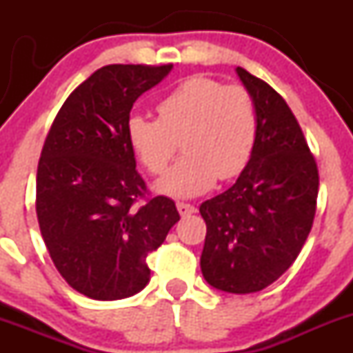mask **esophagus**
Here are the masks:
<instances>
[{
	"mask_svg": "<svg viewBox=\"0 0 353 353\" xmlns=\"http://www.w3.org/2000/svg\"><path fill=\"white\" fill-rule=\"evenodd\" d=\"M177 210H179L181 216H188V215H191V213L196 212V206L191 205V203L177 201Z\"/></svg>",
	"mask_w": 353,
	"mask_h": 353,
	"instance_id": "34e87169",
	"label": "esophagus"
}]
</instances>
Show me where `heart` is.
Listing matches in <instances>:
<instances>
[{
    "mask_svg": "<svg viewBox=\"0 0 353 353\" xmlns=\"http://www.w3.org/2000/svg\"><path fill=\"white\" fill-rule=\"evenodd\" d=\"M157 112L159 119L130 116L126 138L150 174H162L183 141L186 154L157 183L162 194L196 196L216 177L239 176L251 160L259 119L254 99L244 87L206 77L188 78L157 104Z\"/></svg>",
    "mask_w": 353,
    "mask_h": 353,
    "instance_id": "obj_1",
    "label": "heart"
}]
</instances>
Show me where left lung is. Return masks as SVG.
I'll return each instance as SVG.
<instances>
[{"mask_svg":"<svg viewBox=\"0 0 353 353\" xmlns=\"http://www.w3.org/2000/svg\"><path fill=\"white\" fill-rule=\"evenodd\" d=\"M258 109L254 152L236 184L199 206L206 222L203 276L230 294H252L279 280L311 232L318 163L282 95L237 66Z\"/></svg>","mask_w":353,"mask_h":353,"instance_id":"1","label":"left lung"}]
</instances>
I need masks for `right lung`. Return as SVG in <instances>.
Wrapping results in <instances>:
<instances>
[{
	"label": "right lung",
	"instance_id": "add662e5",
	"mask_svg": "<svg viewBox=\"0 0 353 353\" xmlns=\"http://www.w3.org/2000/svg\"><path fill=\"white\" fill-rule=\"evenodd\" d=\"M170 70H97L71 92L42 147L35 186L42 239L68 285L95 301L147 285V256L179 220L172 199L148 196L126 138L134 101Z\"/></svg>",
	"mask_w": 353,
	"mask_h": 353
}]
</instances>
